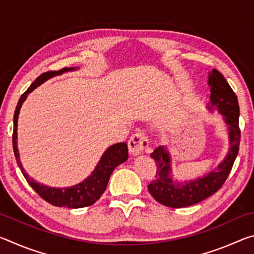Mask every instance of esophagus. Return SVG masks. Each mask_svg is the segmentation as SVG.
<instances>
[{
  "label": "esophagus",
  "instance_id": "esophagus-1",
  "mask_svg": "<svg viewBox=\"0 0 254 254\" xmlns=\"http://www.w3.org/2000/svg\"><path fill=\"white\" fill-rule=\"evenodd\" d=\"M148 145L149 142L147 136L144 135V133L137 131L128 140V152L132 156H137V154L142 153L148 148Z\"/></svg>",
  "mask_w": 254,
  "mask_h": 254
}]
</instances>
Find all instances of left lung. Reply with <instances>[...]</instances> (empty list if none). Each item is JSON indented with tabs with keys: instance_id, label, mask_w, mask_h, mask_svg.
<instances>
[{
	"instance_id": "left-lung-1",
	"label": "left lung",
	"mask_w": 254,
	"mask_h": 254,
	"mask_svg": "<svg viewBox=\"0 0 254 254\" xmlns=\"http://www.w3.org/2000/svg\"><path fill=\"white\" fill-rule=\"evenodd\" d=\"M210 88L209 103L206 106L208 112L217 111L223 115V121L229 132L230 149L225 158L214 170L201 177L191 180L174 178L171 156L168 147L160 145L151 153L156 160V180L149 185L150 194L159 203L173 208H182L199 203L215 194L231 173L236 156L239 153L241 132L239 127L240 107L238 97L232 91L229 83L220 71L213 69L208 72Z\"/></svg>"
}]
</instances>
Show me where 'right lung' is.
Returning <instances> with one entry per match:
<instances>
[{
  "instance_id": "right-lung-1",
  "label": "right lung",
  "mask_w": 254,
  "mask_h": 254,
  "mask_svg": "<svg viewBox=\"0 0 254 254\" xmlns=\"http://www.w3.org/2000/svg\"><path fill=\"white\" fill-rule=\"evenodd\" d=\"M78 68H64L58 71H47L41 74L38 78L33 81L31 86L27 89V92L21 95L20 100L16 105L13 119V150L14 156L18 162L19 168L22 171L24 178L27 179L30 186H31L36 192L39 194L46 201H48L51 205L58 206V207H67V208H81L86 206H91L100 198L103 192L105 191L109 179L111 177L113 170L117 168L119 165H121L124 161L127 160V145L126 142L115 143L111 145L110 148L106 149V151L102 154L100 161L93 170V173L88 176L87 178L84 179L79 184H76L70 187L64 188H56L50 187L47 185L40 184L34 180L32 177L25 173L22 163L20 161V153L18 150V120L21 106L27 100V96L31 93L33 89H36L38 86H40L46 80L50 79L51 77L63 75L64 72L74 71Z\"/></svg>"
}]
</instances>
